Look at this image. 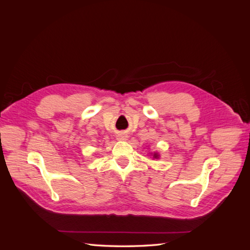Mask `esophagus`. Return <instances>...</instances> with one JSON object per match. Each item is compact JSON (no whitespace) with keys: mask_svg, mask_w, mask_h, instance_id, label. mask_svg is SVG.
I'll return each instance as SVG.
<instances>
[{"mask_svg":"<svg viewBox=\"0 0 250 250\" xmlns=\"http://www.w3.org/2000/svg\"><path fill=\"white\" fill-rule=\"evenodd\" d=\"M127 135L126 134H120V135H118V140H120V141H127Z\"/></svg>","mask_w":250,"mask_h":250,"instance_id":"obj_1","label":"esophagus"}]
</instances>
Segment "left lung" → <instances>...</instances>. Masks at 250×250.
Here are the masks:
<instances>
[{
  "instance_id": "left-lung-1",
  "label": "left lung",
  "mask_w": 250,
  "mask_h": 250,
  "mask_svg": "<svg viewBox=\"0 0 250 250\" xmlns=\"http://www.w3.org/2000/svg\"><path fill=\"white\" fill-rule=\"evenodd\" d=\"M149 154H151V155H152V157L153 158H155V160H158V158H160V154H158L157 152H151V153H149Z\"/></svg>"
}]
</instances>
